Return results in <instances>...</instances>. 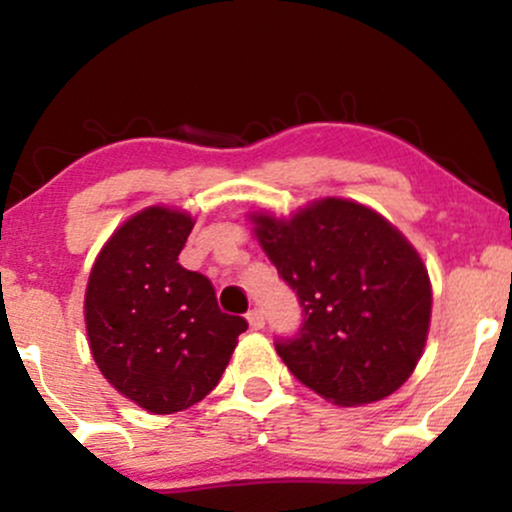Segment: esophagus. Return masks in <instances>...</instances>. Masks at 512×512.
<instances>
[{"instance_id": "esophagus-1", "label": "esophagus", "mask_w": 512, "mask_h": 512, "mask_svg": "<svg viewBox=\"0 0 512 512\" xmlns=\"http://www.w3.org/2000/svg\"><path fill=\"white\" fill-rule=\"evenodd\" d=\"M248 322H250L252 330H262V327H264V313H262V310L252 308L248 313Z\"/></svg>"}]
</instances>
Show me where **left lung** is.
Segmentation results:
<instances>
[{
	"instance_id": "8db88e82",
	"label": "left lung",
	"mask_w": 512,
	"mask_h": 512,
	"mask_svg": "<svg viewBox=\"0 0 512 512\" xmlns=\"http://www.w3.org/2000/svg\"><path fill=\"white\" fill-rule=\"evenodd\" d=\"M255 233L303 308L274 342L298 380L334 404L385 399L424 354L431 281L419 252L378 211L317 199L289 221L255 214Z\"/></svg>"
}]
</instances>
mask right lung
I'll return each mask as SVG.
<instances>
[{"label":"right lung","mask_w":512,"mask_h":512,"mask_svg":"<svg viewBox=\"0 0 512 512\" xmlns=\"http://www.w3.org/2000/svg\"><path fill=\"white\" fill-rule=\"evenodd\" d=\"M192 226L185 211H139L110 236L88 276L93 361L117 392L151 414L207 397L248 330L245 317L221 313L207 276L178 262Z\"/></svg>","instance_id":"add662e5"}]
</instances>
